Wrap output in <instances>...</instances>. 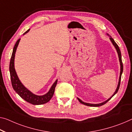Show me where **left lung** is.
Masks as SVG:
<instances>
[{"mask_svg":"<svg viewBox=\"0 0 132 132\" xmlns=\"http://www.w3.org/2000/svg\"><path fill=\"white\" fill-rule=\"evenodd\" d=\"M108 35V34H107ZM110 39L111 40V42H112L113 45L114 46V47L116 49V51L117 52V54H118V55H119V61H120V77H119V83H118V85H117V88L115 92L114 93V94L113 95H112V96L110 97V98H109L108 100H107L106 101H104V102L101 103H99V104H90V103H84L83 102L82 100H81L80 98H78V101H80L81 103H82V104H84V105H86V106H91V107H99V106H102V105H104V104H106V103L107 102V101H109V100H110V99L112 98V97L114 96V95L116 94L118 92L119 89V87H120V81H121V74H122V72H123V63H122V60H121V52H120V50L119 49V46L117 45V44L116 43L115 41L114 40V39H113L111 37H110Z\"/></svg>","mask_w":132,"mask_h":132,"instance_id":"8db88e82","label":"left lung"}]
</instances>
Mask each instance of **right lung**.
I'll return each instance as SVG.
<instances>
[{
	"mask_svg": "<svg viewBox=\"0 0 132 132\" xmlns=\"http://www.w3.org/2000/svg\"><path fill=\"white\" fill-rule=\"evenodd\" d=\"M29 31V29H28L27 31H26L23 34V35H25ZM20 39H19L17 40L15 46H14L11 61H10L9 71L10 75H11V80L12 87H13L14 90L19 94V96L21 98H23V100L27 101V102L31 103V104L34 105H40L45 104V103L48 102L51 99L52 96H53L55 92V88L56 84H57L58 80H56L54 84H52L49 92L45 95H43V96H37V95L33 94V93L30 92L29 90H28L22 84V82L19 80V79L17 76V74L16 72L15 69V66H14V60H15V52L16 51L18 44H19V42L20 41Z\"/></svg>",
	"mask_w": 132,
	"mask_h": 132,
	"instance_id": "1",
	"label": "right lung"
}]
</instances>
